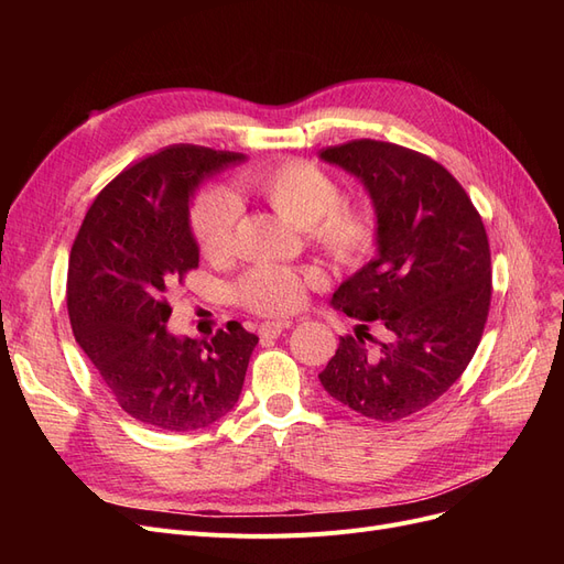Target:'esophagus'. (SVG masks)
I'll return each instance as SVG.
<instances>
[{"label": "esophagus", "instance_id": "obj_1", "mask_svg": "<svg viewBox=\"0 0 564 564\" xmlns=\"http://www.w3.org/2000/svg\"><path fill=\"white\" fill-rule=\"evenodd\" d=\"M286 327H292V322L289 319L263 322V324H259V334H261V338H278Z\"/></svg>", "mask_w": 564, "mask_h": 564}]
</instances>
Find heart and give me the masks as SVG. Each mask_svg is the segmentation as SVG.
Returning a JSON list of instances; mask_svg holds the SVG:
<instances>
[{"label":"heart","instance_id":"heart-1","mask_svg":"<svg viewBox=\"0 0 564 564\" xmlns=\"http://www.w3.org/2000/svg\"><path fill=\"white\" fill-rule=\"evenodd\" d=\"M242 185L289 224L303 228L338 265H360L377 249V214L365 202L340 197V183L311 160L289 158L261 166ZM235 228L237 204L226 191L212 187L193 199L191 232L204 259L228 261L235 251ZM315 282L313 270L253 265L235 282V299L251 313L284 315L299 308L305 289Z\"/></svg>","mask_w":564,"mask_h":564}]
</instances>
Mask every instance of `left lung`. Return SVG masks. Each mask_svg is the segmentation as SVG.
Segmentation results:
<instances>
[{"mask_svg":"<svg viewBox=\"0 0 564 564\" xmlns=\"http://www.w3.org/2000/svg\"><path fill=\"white\" fill-rule=\"evenodd\" d=\"M322 160L365 183L379 218V253L340 284L332 303L360 319L319 373L352 412L400 421L456 383L480 346L491 303V253L482 216L445 166L395 143L357 139ZM393 338L371 354L370 322Z\"/></svg>","mask_w":564,"mask_h":564,"instance_id":"left-lung-1","label":"left lung"}]
</instances>
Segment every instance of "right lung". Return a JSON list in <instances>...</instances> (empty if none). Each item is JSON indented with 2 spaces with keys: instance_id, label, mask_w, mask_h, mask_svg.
I'll list each match as a JSON object with an SVG mask.
<instances>
[{
  "instance_id": "1",
  "label": "right lung",
  "mask_w": 564,
  "mask_h": 564,
  "mask_svg": "<svg viewBox=\"0 0 564 564\" xmlns=\"http://www.w3.org/2000/svg\"><path fill=\"white\" fill-rule=\"evenodd\" d=\"M242 152L169 145L117 174L84 216L67 261L75 340L124 412L187 433L226 416L259 336L228 322L209 340L166 332L172 284L199 265L187 224L195 185Z\"/></svg>"
}]
</instances>
